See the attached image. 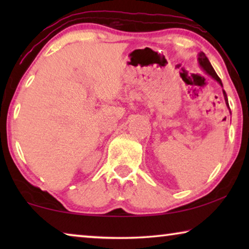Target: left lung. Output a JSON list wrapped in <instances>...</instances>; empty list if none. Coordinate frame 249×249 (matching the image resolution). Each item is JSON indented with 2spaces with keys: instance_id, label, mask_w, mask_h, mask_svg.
<instances>
[{
  "instance_id": "obj_1",
  "label": "left lung",
  "mask_w": 249,
  "mask_h": 249,
  "mask_svg": "<svg viewBox=\"0 0 249 249\" xmlns=\"http://www.w3.org/2000/svg\"><path fill=\"white\" fill-rule=\"evenodd\" d=\"M198 62H199V64H200V67H202L203 69L205 70L206 72L209 73L211 77L214 78V79H215V80L217 81V83H219V84L221 85V86H222V81H221L220 77L217 76L215 71H214L213 67L211 66L210 61H209V59H207L206 55H205V53H204V52H200V53H199V55H198ZM223 95H224V100H226V103H227L228 107H229V104H228V97H227V94H226V91H224V90H223Z\"/></svg>"
}]
</instances>
